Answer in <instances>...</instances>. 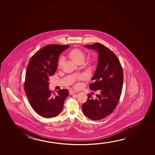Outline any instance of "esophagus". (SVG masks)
<instances>
[{
	"mask_svg": "<svg viewBox=\"0 0 155 155\" xmlns=\"http://www.w3.org/2000/svg\"><path fill=\"white\" fill-rule=\"evenodd\" d=\"M77 92L76 91H72V90H71L69 91V94H70V95H72V94H74L77 93Z\"/></svg>",
	"mask_w": 155,
	"mask_h": 155,
	"instance_id": "esophagus-1",
	"label": "esophagus"
}]
</instances>
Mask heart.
<instances>
[{
	"instance_id": "heart-1",
	"label": "heart",
	"mask_w": 155,
	"mask_h": 155,
	"mask_svg": "<svg viewBox=\"0 0 155 155\" xmlns=\"http://www.w3.org/2000/svg\"><path fill=\"white\" fill-rule=\"evenodd\" d=\"M68 57L72 60V61L76 64L82 63L85 58V53L84 51L79 49H74L70 50L68 53ZM62 59L60 58L58 64V67L59 68L61 65ZM78 86V85H77Z\"/></svg>"
}]
</instances>
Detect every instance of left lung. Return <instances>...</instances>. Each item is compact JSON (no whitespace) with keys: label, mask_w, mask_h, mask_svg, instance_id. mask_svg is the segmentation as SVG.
I'll return each instance as SVG.
<instances>
[{"label":"left lung","mask_w":155,"mask_h":155,"mask_svg":"<svg viewBox=\"0 0 155 155\" xmlns=\"http://www.w3.org/2000/svg\"><path fill=\"white\" fill-rule=\"evenodd\" d=\"M84 47L97 51L98 61L91 78L93 83L89 86L97 94L94 98L92 94H88L82 110L88 118L98 120L110 115L119 103L123 86V69L116 55L104 45L96 43Z\"/></svg>","instance_id":"obj_1"}]
</instances>
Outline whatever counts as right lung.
<instances>
[{
  "label": "right lung",
  "mask_w": 155,
  "mask_h": 155,
  "mask_svg": "<svg viewBox=\"0 0 155 155\" xmlns=\"http://www.w3.org/2000/svg\"><path fill=\"white\" fill-rule=\"evenodd\" d=\"M68 45H49L38 50L31 58L26 71L24 89L32 108L44 117L51 118L61 112L68 89L53 93L49 89V77L57 69L60 53Z\"/></svg>",
  "instance_id": "1"
}]
</instances>
